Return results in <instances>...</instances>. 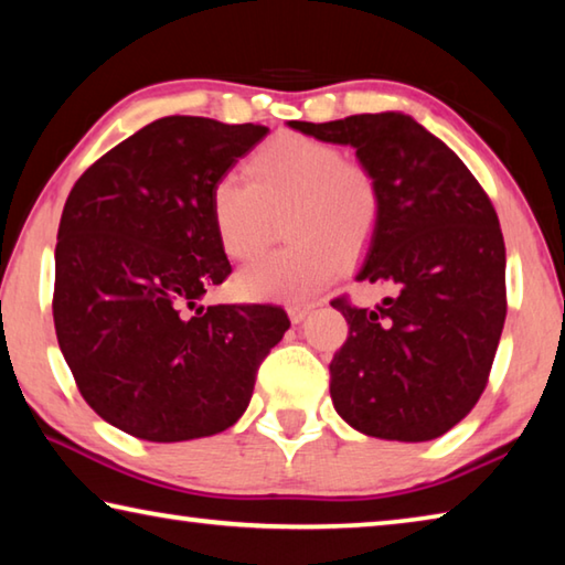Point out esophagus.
<instances>
[{
  "mask_svg": "<svg viewBox=\"0 0 565 565\" xmlns=\"http://www.w3.org/2000/svg\"><path fill=\"white\" fill-rule=\"evenodd\" d=\"M313 301H296V303H289L286 306V313H289V319L294 321V323H299V321H303L306 317H309V311L313 309Z\"/></svg>",
  "mask_w": 565,
  "mask_h": 565,
  "instance_id": "obj_1",
  "label": "esophagus"
}]
</instances>
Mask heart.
Masks as SVG:
<instances>
[{"label": "heart", "mask_w": 565, "mask_h": 565, "mask_svg": "<svg viewBox=\"0 0 565 565\" xmlns=\"http://www.w3.org/2000/svg\"><path fill=\"white\" fill-rule=\"evenodd\" d=\"M209 216L222 252L234 262L259 256L284 216L291 246L236 274L234 289L252 301H303L329 286L374 242L384 189L366 161L329 141L281 131L244 161V179L218 177Z\"/></svg>", "instance_id": "heart-1"}]
</instances>
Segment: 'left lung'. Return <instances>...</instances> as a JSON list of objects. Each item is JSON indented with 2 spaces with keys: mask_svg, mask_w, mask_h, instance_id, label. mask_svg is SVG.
Returning <instances> with one entry per match:
<instances>
[{
  "mask_svg": "<svg viewBox=\"0 0 565 565\" xmlns=\"http://www.w3.org/2000/svg\"><path fill=\"white\" fill-rule=\"evenodd\" d=\"M289 127L351 145L376 171L384 216L356 279L388 284L376 309L331 306L349 323L331 401L356 431L431 441L481 398L505 321V246L491 199L441 139L401 111Z\"/></svg>",
  "mask_w": 565,
  "mask_h": 565,
  "instance_id": "8db88e82",
  "label": "left lung"
}]
</instances>
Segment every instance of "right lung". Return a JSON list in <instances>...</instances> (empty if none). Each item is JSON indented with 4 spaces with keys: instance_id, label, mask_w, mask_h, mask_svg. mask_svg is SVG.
<instances>
[{
    "instance_id": "add662e5",
    "label": "right lung",
    "mask_w": 565,
    "mask_h": 565,
    "mask_svg": "<svg viewBox=\"0 0 565 565\" xmlns=\"http://www.w3.org/2000/svg\"><path fill=\"white\" fill-rule=\"evenodd\" d=\"M266 131L157 119L70 191L54 252L56 341L84 401L124 434L174 444L226 431L291 327L279 306H199L232 274L209 191Z\"/></svg>"
}]
</instances>
